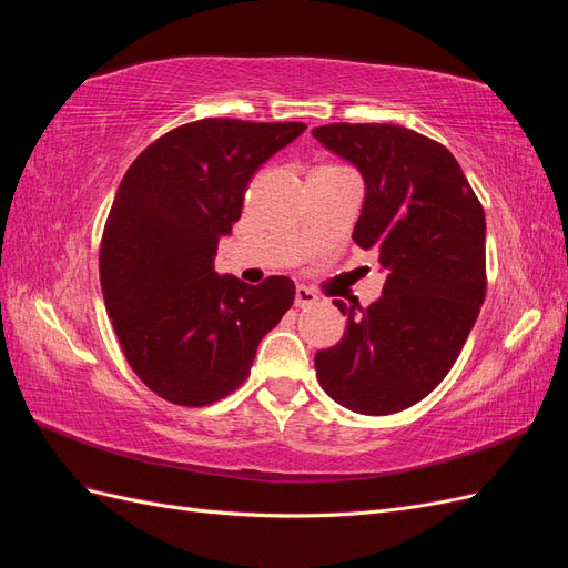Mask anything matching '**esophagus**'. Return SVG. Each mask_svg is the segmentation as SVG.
<instances>
[{"instance_id": "1", "label": "esophagus", "mask_w": 568, "mask_h": 568, "mask_svg": "<svg viewBox=\"0 0 568 568\" xmlns=\"http://www.w3.org/2000/svg\"><path fill=\"white\" fill-rule=\"evenodd\" d=\"M313 303H317L315 291L307 288V286H296V307H307Z\"/></svg>"}]
</instances>
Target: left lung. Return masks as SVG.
Here are the masks:
<instances>
[{
  "label": "left lung",
  "instance_id": "8db88e82",
  "mask_svg": "<svg viewBox=\"0 0 568 568\" xmlns=\"http://www.w3.org/2000/svg\"><path fill=\"white\" fill-rule=\"evenodd\" d=\"M315 140L365 180L353 242L388 272L369 307L334 301L346 334L315 355L322 388L359 415H393L450 372L486 298V215L443 144L388 123H334Z\"/></svg>",
  "mask_w": 568,
  "mask_h": 568
}]
</instances>
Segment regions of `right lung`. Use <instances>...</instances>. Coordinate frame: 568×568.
<instances>
[{
	"label": "right lung",
	"mask_w": 568,
	"mask_h": 568,
	"mask_svg": "<svg viewBox=\"0 0 568 568\" xmlns=\"http://www.w3.org/2000/svg\"><path fill=\"white\" fill-rule=\"evenodd\" d=\"M303 123L205 118L146 146L120 182L101 236L106 313L134 374L201 407L246 382L257 343L294 303L288 277L251 286L215 272L255 170Z\"/></svg>",
	"instance_id": "1"
}]
</instances>
